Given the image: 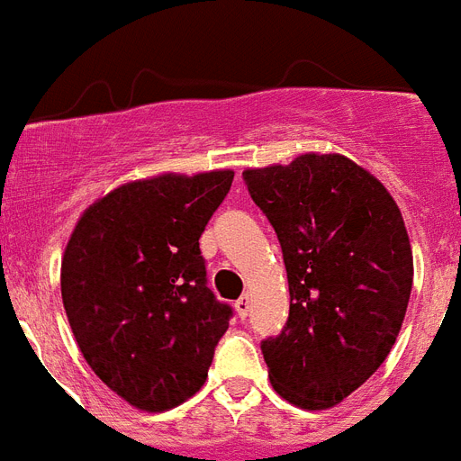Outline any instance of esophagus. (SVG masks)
<instances>
[{
    "label": "esophagus",
    "instance_id": "34e87169",
    "mask_svg": "<svg viewBox=\"0 0 461 461\" xmlns=\"http://www.w3.org/2000/svg\"><path fill=\"white\" fill-rule=\"evenodd\" d=\"M235 312L245 320L247 314H249V296H242L240 301H235Z\"/></svg>",
    "mask_w": 461,
    "mask_h": 461
}]
</instances>
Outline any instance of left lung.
<instances>
[{"label":"left lung","mask_w":461,"mask_h":461,"mask_svg":"<svg viewBox=\"0 0 461 461\" xmlns=\"http://www.w3.org/2000/svg\"><path fill=\"white\" fill-rule=\"evenodd\" d=\"M242 176L289 279V320L261 345L270 383L294 406L326 411L396 343L412 289L406 223L387 188L340 153H303Z\"/></svg>","instance_id":"left-lung-1"}]
</instances>
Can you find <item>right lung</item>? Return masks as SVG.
Here are the masks:
<instances>
[{
    "label": "right lung",
    "mask_w": 461,
    "mask_h": 461,
    "mask_svg": "<svg viewBox=\"0 0 461 461\" xmlns=\"http://www.w3.org/2000/svg\"><path fill=\"white\" fill-rule=\"evenodd\" d=\"M233 170L121 184L78 216L60 268L84 359L137 411L160 412L207 380L230 308L207 289L200 235Z\"/></svg>",
    "instance_id": "1"
}]
</instances>
